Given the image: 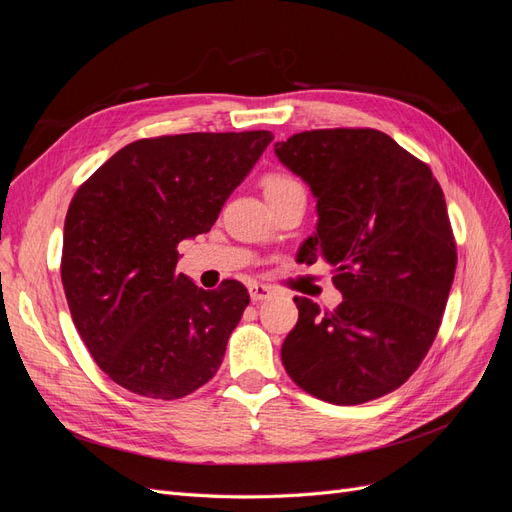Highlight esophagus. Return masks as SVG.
Masks as SVG:
<instances>
[{
	"label": "esophagus",
	"instance_id": "obj_1",
	"mask_svg": "<svg viewBox=\"0 0 512 512\" xmlns=\"http://www.w3.org/2000/svg\"><path fill=\"white\" fill-rule=\"evenodd\" d=\"M250 297L254 303H262V301H269L275 297V290L271 286L265 284H252L250 286Z\"/></svg>",
	"mask_w": 512,
	"mask_h": 512
}]
</instances>
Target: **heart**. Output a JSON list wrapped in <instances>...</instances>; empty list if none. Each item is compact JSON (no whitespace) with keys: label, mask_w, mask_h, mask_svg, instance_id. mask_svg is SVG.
Wrapping results in <instances>:
<instances>
[{"label":"heart","mask_w":512,"mask_h":512,"mask_svg":"<svg viewBox=\"0 0 512 512\" xmlns=\"http://www.w3.org/2000/svg\"><path fill=\"white\" fill-rule=\"evenodd\" d=\"M260 185H262V192H265L269 203L271 200H280V198L303 192V185L286 173H269L262 177Z\"/></svg>","instance_id":"heart-1"}]
</instances>
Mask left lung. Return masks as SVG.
Returning a JSON list of instances; mask_svg holds the SVG:
<instances>
[{
    "label": "left lung",
    "mask_w": 512,
    "mask_h": 512,
    "mask_svg": "<svg viewBox=\"0 0 512 512\" xmlns=\"http://www.w3.org/2000/svg\"><path fill=\"white\" fill-rule=\"evenodd\" d=\"M275 153L318 198L299 260L335 269L333 312L294 297L282 346L294 384L337 406L399 389L438 335L457 267L444 192L431 168L371 128L292 134Z\"/></svg>",
    "instance_id": "obj_1"
}]
</instances>
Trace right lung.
<instances>
[{"instance_id": "add662e5", "label": "right lung", "mask_w": 512, "mask_h": 512, "mask_svg": "<svg viewBox=\"0 0 512 512\" xmlns=\"http://www.w3.org/2000/svg\"><path fill=\"white\" fill-rule=\"evenodd\" d=\"M271 141L267 130L141 138L76 190L61 284L89 354L123 389L181 399L222 365L250 294L237 280L198 288L177 273V245L211 230Z\"/></svg>"}]
</instances>
